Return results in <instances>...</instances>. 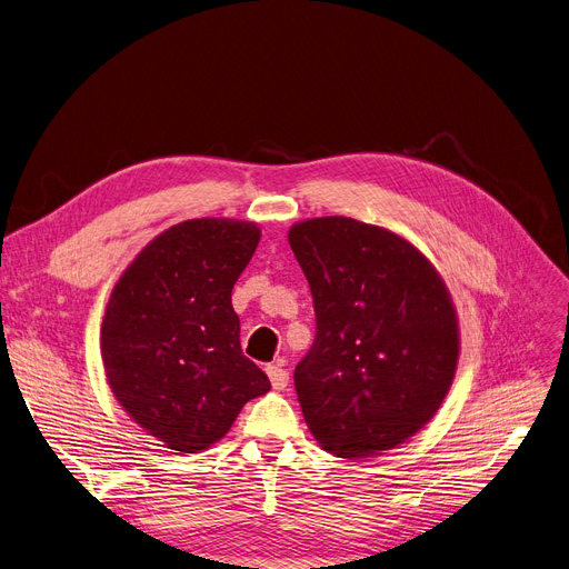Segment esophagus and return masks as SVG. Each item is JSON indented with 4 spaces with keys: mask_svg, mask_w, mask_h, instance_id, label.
Listing matches in <instances>:
<instances>
[{
    "mask_svg": "<svg viewBox=\"0 0 569 569\" xmlns=\"http://www.w3.org/2000/svg\"><path fill=\"white\" fill-rule=\"evenodd\" d=\"M268 377H270V383L274 390H286L288 381H290V375L281 368V366H268Z\"/></svg>",
    "mask_w": 569,
    "mask_h": 569,
    "instance_id": "1",
    "label": "esophagus"
}]
</instances>
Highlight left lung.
Returning a JSON list of instances; mask_svg holds the SVG:
<instances>
[{"mask_svg":"<svg viewBox=\"0 0 569 569\" xmlns=\"http://www.w3.org/2000/svg\"><path fill=\"white\" fill-rule=\"evenodd\" d=\"M311 286L316 340L295 368L322 449L368 458L418 433L458 366V318L429 258L401 236L342 216L292 224Z\"/></svg>","mask_w":569,"mask_h":569,"instance_id":"left-lung-1","label":"left lung"}]
</instances>
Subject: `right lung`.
<instances>
[{
  "label": "right lung",
  "mask_w": 569,
  "mask_h": 569,
  "mask_svg": "<svg viewBox=\"0 0 569 569\" xmlns=\"http://www.w3.org/2000/svg\"><path fill=\"white\" fill-rule=\"evenodd\" d=\"M261 240L253 222L186 220L153 238L116 283L104 322L107 381L168 449H209L270 390L240 349L231 290Z\"/></svg>",
  "instance_id": "add662e5"
}]
</instances>
